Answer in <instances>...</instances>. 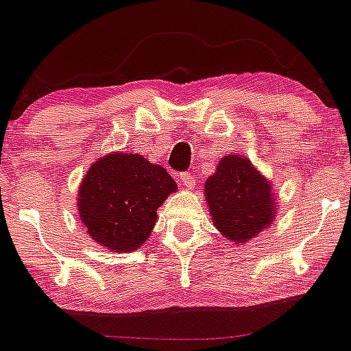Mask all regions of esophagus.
<instances>
[{
  "label": "esophagus",
  "mask_w": 351,
  "mask_h": 351,
  "mask_svg": "<svg viewBox=\"0 0 351 351\" xmlns=\"http://www.w3.org/2000/svg\"><path fill=\"white\" fill-rule=\"evenodd\" d=\"M179 179H181L182 182H184L186 188H193L195 186V178H193L191 172H182L179 173Z\"/></svg>",
  "instance_id": "obj_1"
}]
</instances>
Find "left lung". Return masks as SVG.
I'll return each mask as SVG.
<instances>
[{"label": "left lung", "instance_id": "1", "mask_svg": "<svg viewBox=\"0 0 351 351\" xmlns=\"http://www.w3.org/2000/svg\"><path fill=\"white\" fill-rule=\"evenodd\" d=\"M215 228L228 239L245 243L274 222L276 196L270 184L241 155H226L205 184Z\"/></svg>", "mask_w": 351, "mask_h": 351}]
</instances>
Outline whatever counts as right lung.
Segmentation results:
<instances>
[{
    "mask_svg": "<svg viewBox=\"0 0 351 351\" xmlns=\"http://www.w3.org/2000/svg\"><path fill=\"white\" fill-rule=\"evenodd\" d=\"M178 184L141 155L112 153L93 163L79 188V212L89 236L115 252L138 250L156 222V210Z\"/></svg>",
    "mask_w": 351,
    "mask_h": 351,
    "instance_id": "obj_1",
    "label": "right lung"
}]
</instances>
